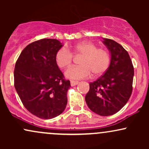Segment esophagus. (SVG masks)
Instances as JSON below:
<instances>
[{
  "mask_svg": "<svg viewBox=\"0 0 149 149\" xmlns=\"http://www.w3.org/2000/svg\"><path fill=\"white\" fill-rule=\"evenodd\" d=\"M78 84V81H74V80H71V86H76Z\"/></svg>",
  "mask_w": 149,
  "mask_h": 149,
  "instance_id": "obj_1",
  "label": "esophagus"
}]
</instances>
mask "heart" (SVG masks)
<instances>
[{
  "instance_id": "obj_1",
  "label": "heart",
  "mask_w": 149,
  "mask_h": 149,
  "mask_svg": "<svg viewBox=\"0 0 149 149\" xmlns=\"http://www.w3.org/2000/svg\"><path fill=\"white\" fill-rule=\"evenodd\" d=\"M81 54L80 66H72L65 72V76L72 80H80L88 77L92 73L94 76H99L107 71L110 64L111 57L107 49L97 48L93 42L83 41L71 47H62L59 49L54 56L56 64L60 69L70 66L73 55Z\"/></svg>"
}]
</instances>
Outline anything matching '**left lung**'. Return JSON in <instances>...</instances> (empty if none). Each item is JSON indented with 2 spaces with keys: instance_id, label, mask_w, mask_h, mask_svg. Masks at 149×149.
<instances>
[{
  "instance_id": "1",
  "label": "left lung",
  "mask_w": 149,
  "mask_h": 149,
  "mask_svg": "<svg viewBox=\"0 0 149 149\" xmlns=\"http://www.w3.org/2000/svg\"><path fill=\"white\" fill-rule=\"evenodd\" d=\"M102 42L110 52V64L103 76L90 83L85 102L94 113L109 116L119 111L129 100L132 91L134 67L122 45L108 38H103Z\"/></svg>"
}]
</instances>
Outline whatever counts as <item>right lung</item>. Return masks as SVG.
<instances>
[{
	"label": "right lung",
	"mask_w": 149,
	"mask_h": 149,
	"mask_svg": "<svg viewBox=\"0 0 149 149\" xmlns=\"http://www.w3.org/2000/svg\"><path fill=\"white\" fill-rule=\"evenodd\" d=\"M63 45L57 39L33 42L22 50L15 64V90L26 109L40 118L57 117L67 104L71 84L54 61Z\"/></svg>",
	"instance_id": "obj_1"
}]
</instances>
